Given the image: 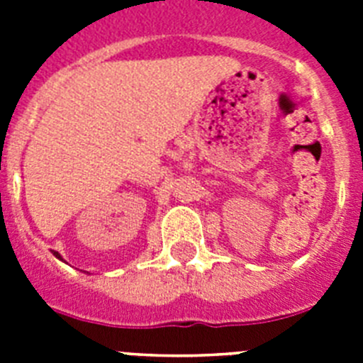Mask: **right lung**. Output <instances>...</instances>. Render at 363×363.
Instances as JSON below:
<instances>
[{
  "mask_svg": "<svg viewBox=\"0 0 363 363\" xmlns=\"http://www.w3.org/2000/svg\"><path fill=\"white\" fill-rule=\"evenodd\" d=\"M54 255H56V258H60V259H62V256H60V255H57V252H54Z\"/></svg>",
  "mask_w": 363,
  "mask_h": 363,
  "instance_id": "1",
  "label": "right lung"
}]
</instances>
